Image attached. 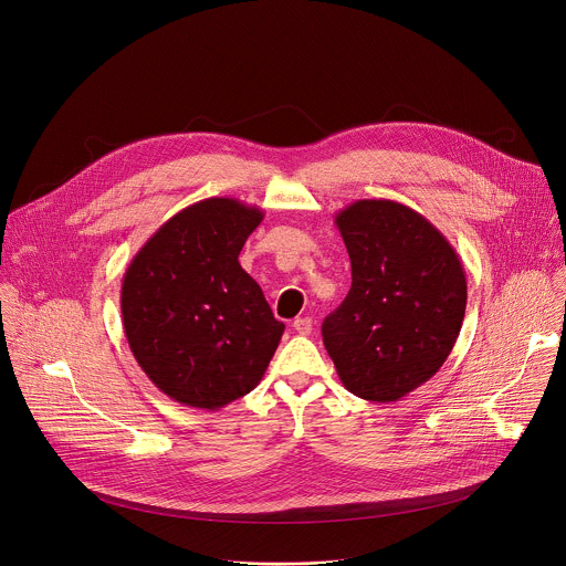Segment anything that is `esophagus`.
Listing matches in <instances>:
<instances>
[{"mask_svg": "<svg viewBox=\"0 0 566 566\" xmlns=\"http://www.w3.org/2000/svg\"><path fill=\"white\" fill-rule=\"evenodd\" d=\"M293 329L297 332V334H302V336H308L311 332H313V319L311 317H295L293 319Z\"/></svg>", "mask_w": 566, "mask_h": 566, "instance_id": "1", "label": "esophagus"}]
</instances>
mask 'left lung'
I'll return each mask as SVG.
<instances>
[{
    "label": "left lung",
    "mask_w": 566,
    "mask_h": 566,
    "mask_svg": "<svg viewBox=\"0 0 566 566\" xmlns=\"http://www.w3.org/2000/svg\"><path fill=\"white\" fill-rule=\"evenodd\" d=\"M352 260V289L322 322L343 385L391 402L430 380L465 315V273L450 241L421 212L360 199L336 214Z\"/></svg>",
    "instance_id": "1"
}]
</instances>
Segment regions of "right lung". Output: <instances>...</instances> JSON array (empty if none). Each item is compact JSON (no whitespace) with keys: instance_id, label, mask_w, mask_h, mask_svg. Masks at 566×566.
Masks as SVG:
<instances>
[{"instance_id":"1","label":"right lung","mask_w":566,"mask_h":566,"mask_svg":"<svg viewBox=\"0 0 566 566\" xmlns=\"http://www.w3.org/2000/svg\"><path fill=\"white\" fill-rule=\"evenodd\" d=\"M264 212L230 197L197 201L129 262L120 311L129 349L172 400L219 410L262 380L284 334L239 253Z\"/></svg>"}]
</instances>
